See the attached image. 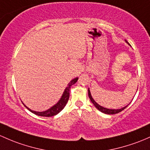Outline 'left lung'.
<instances>
[{"label":"left lung","mask_w":150,"mask_h":150,"mask_svg":"<svg viewBox=\"0 0 150 150\" xmlns=\"http://www.w3.org/2000/svg\"><path fill=\"white\" fill-rule=\"evenodd\" d=\"M125 42H126V43L127 44V45L130 46V45H129V42H127V40H125ZM88 97H89L90 100H91V101L92 102V103L94 105V106H95L98 110H99V111H100V112H102V113H105V114H116V113H118L121 112V111H122L123 110L125 109V108H127V106H128V105H129V103H131V102H130V103H129L128 105H126V106L123 107V108H119V109H113V108H105V107L101 106V105H99L98 103H96V102L95 101V100H94V99H93V98L92 97V95H91V91H90L89 88H88Z\"/></svg>","instance_id":"left-lung-1"}]
</instances>
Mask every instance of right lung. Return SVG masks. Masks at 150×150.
<instances>
[{
  "label": "right lung",
  "instance_id": "obj_1",
  "mask_svg": "<svg viewBox=\"0 0 150 150\" xmlns=\"http://www.w3.org/2000/svg\"><path fill=\"white\" fill-rule=\"evenodd\" d=\"M78 78H75L74 79H72L70 83L67 84V86L64 89V92H63L62 96L59 98V100H58V102L57 103H55L54 105H52V107H50V108L46 110V111H33L31 110V108H29V107L26 106L24 103H23V101L21 100V102L23 103L24 106L27 108L29 111H31V113H34V114L37 115V116H45V117H51V116H55L57 113H59L64 108V106L67 104V101L69 100V97H70V89L71 88V86L72 85L75 84L77 81H78Z\"/></svg>",
  "mask_w": 150,
  "mask_h": 150
}]
</instances>
